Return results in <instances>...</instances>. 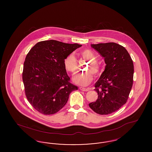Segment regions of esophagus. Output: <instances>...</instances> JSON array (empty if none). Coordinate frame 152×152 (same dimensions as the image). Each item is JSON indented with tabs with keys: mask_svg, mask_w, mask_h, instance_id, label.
Instances as JSON below:
<instances>
[{
	"mask_svg": "<svg viewBox=\"0 0 152 152\" xmlns=\"http://www.w3.org/2000/svg\"><path fill=\"white\" fill-rule=\"evenodd\" d=\"M79 89L81 90V91H84V92H87V91H88L89 90V88H82V87H80Z\"/></svg>",
	"mask_w": 152,
	"mask_h": 152,
	"instance_id": "34e87169",
	"label": "esophagus"
}]
</instances>
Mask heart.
<instances>
[{
    "mask_svg": "<svg viewBox=\"0 0 152 152\" xmlns=\"http://www.w3.org/2000/svg\"><path fill=\"white\" fill-rule=\"evenodd\" d=\"M80 54L84 60L88 61V65L86 71L75 75L73 77V81L81 86H87L90 84L94 80V73L96 75H99L101 72L100 64L96 61V56L93 51L86 49L80 51ZM64 66L65 69L69 72H76L77 68V60L74 55L71 53L68 55L64 60Z\"/></svg>",
    "mask_w": 152,
    "mask_h": 152,
    "instance_id": "b5f03b06",
    "label": "heart"
}]
</instances>
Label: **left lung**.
Segmentation results:
<instances>
[{
	"instance_id": "left-lung-1",
	"label": "left lung",
	"mask_w": 152,
	"mask_h": 152,
	"mask_svg": "<svg viewBox=\"0 0 152 152\" xmlns=\"http://www.w3.org/2000/svg\"><path fill=\"white\" fill-rule=\"evenodd\" d=\"M91 47L104 58L107 65L94 85L98 99L89 106L99 115H109L128 100L133 81V60L127 50L115 43L91 44Z\"/></svg>"
}]
</instances>
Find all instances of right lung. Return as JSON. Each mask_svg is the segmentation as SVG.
I'll return each instance as SVG.
<instances>
[{
	"label": "right lung",
	"instance_id": "right-lung-1",
	"mask_svg": "<svg viewBox=\"0 0 152 152\" xmlns=\"http://www.w3.org/2000/svg\"><path fill=\"white\" fill-rule=\"evenodd\" d=\"M82 45L57 40L42 41L27 53L22 78L26 97L43 115H52L63 108L71 92L77 87L70 83L64 60Z\"/></svg>",
	"mask_w": 152,
	"mask_h": 152
}]
</instances>
